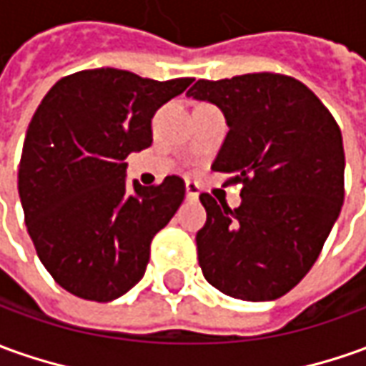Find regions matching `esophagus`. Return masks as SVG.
Here are the masks:
<instances>
[{
  "instance_id": "34e87169",
  "label": "esophagus",
  "mask_w": 366,
  "mask_h": 366,
  "mask_svg": "<svg viewBox=\"0 0 366 366\" xmlns=\"http://www.w3.org/2000/svg\"><path fill=\"white\" fill-rule=\"evenodd\" d=\"M186 198L190 202H196L198 200V184L192 182V180H186Z\"/></svg>"
}]
</instances>
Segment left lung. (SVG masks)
Masks as SVG:
<instances>
[{"mask_svg": "<svg viewBox=\"0 0 366 366\" xmlns=\"http://www.w3.org/2000/svg\"><path fill=\"white\" fill-rule=\"evenodd\" d=\"M186 96L222 110L230 130L212 170L230 174L226 184H242L234 210L200 194L204 278L240 300L282 297L312 268L340 214L339 124L302 81L282 74L198 79Z\"/></svg>", "mask_w": 366, "mask_h": 366, "instance_id": "8db88e82", "label": "left lung"}]
</instances>
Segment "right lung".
Wrapping results in <instances>:
<instances>
[{
    "mask_svg": "<svg viewBox=\"0 0 366 366\" xmlns=\"http://www.w3.org/2000/svg\"><path fill=\"white\" fill-rule=\"evenodd\" d=\"M192 78L156 81L98 68L56 81L27 128L17 190L27 232L59 287L108 302L140 282L156 232L180 208L186 186H126L124 162L152 146L156 110Z\"/></svg>",
    "mask_w": 366,
    "mask_h": 366,
    "instance_id": "right-lung-1",
    "label": "right lung"
}]
</instances>
